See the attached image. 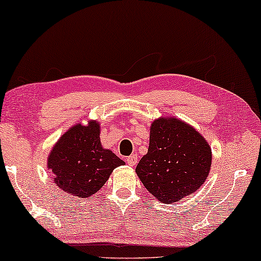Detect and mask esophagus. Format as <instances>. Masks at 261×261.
Listing matches in <instances>:
<instances>
[{
  "label": "esophagus",
  "mask_w": 261,
  "mask_h": 261,
  "mask_svg": "<svg viewBox=\"0 0 261 261\" xmlns=\"http://www.w3.org/2000/svg\"><path fill=\"white\" fill-rule=\"evenodd\" d=\"M127 163L129 167H135L138 163V155L137 154H132L129 157L127 158Z\"/></svg>",
  "instance_id": "1"
}]
</instances>
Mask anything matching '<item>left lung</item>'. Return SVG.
<instances>
[{"label": "left lung", "instance_id": "left-lung-1", "mask_svg": "<svg viewBox=\"0 0 261 261\" xmlns=\"http://www.w3.org/2000/svg\"><path fill=\"white\" fill-rule=\"evenodd\" d=\"M211 164V147L194 127L162 116L151 123L147 153L135 171L158 201L172 204L204 185Z\"/></svg>", "mask_w": 261, "mask_h": 261}]
</instances>
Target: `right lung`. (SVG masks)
Masks as SVG:
<instances>
[{"label": "right lung", "instance_id": "add662e5", "mask_svg": "<svg viewBox=\"0 0 261 261\" xmlns=\"http://www.w3.org/2000/svg\"><path fill=\"white\" fill-rule=\"evenodd\" d=\"M100 124L89 120L64 132L48 155V169L63 192L89 198L103 187L114 169L124 162L100 143Z\"/></svg>", "mask_w": 261, "mask_h": 261}]
</instances>
